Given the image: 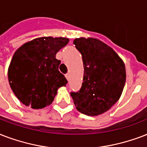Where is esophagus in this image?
<instances>
[{
    "mask_svg": "<svg viewBox=\"0 0 147 147\" xmlns=\"http://www.w3.org/2000/svg\"><path fill=\"white\" fill-rule=\"evenodd\" d=\"M65 77L67 79V80H70V74H67L65 75Z\"/></svg>",
    "mask_w": 147,
    "mask_h": 147,
    "instance_id": "esophagus-1",
    "label": "esophagus"
}]
</instances>
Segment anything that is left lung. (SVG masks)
I'll list each match as a JSON object with an SVG mask.
<instances>
[{
	"label": "left lung",
	"instance_id": "left-lung-1",
	"mask_svg": "<svg viewBox=\"0 0 147 147\" xmlns=\"http://www.w3.org/2000/svg\"><path fill=\"white\" fill-rule=\"evenodd\" d=\"M84 63L79 92H71L76 108L87 116L109 110L120 99L126 82L125 64L119 55L100 40L80 37L74 40Z\"/></svg>",
	"mask_w": 147,
	"mask_h": 147
}]
</instances>
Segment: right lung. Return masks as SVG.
<instances>
[{"label":"right lung","mask_w":147,"mask_h":147,"mask_svg":"<svg viewBox=\"0 0 147 147\" xmlns=\"http://www.w3.org/2000/svg\"><path fill=\"white\" fill-rule=\"evenodd\" d=\"M69 42L66 37H38L15 51L7 75L11 90L19 100L33 109L51 105L57 90L67 80L59 70L56 54Z\"/></svg>","instance_id":"add662e5"}]
</instances>
